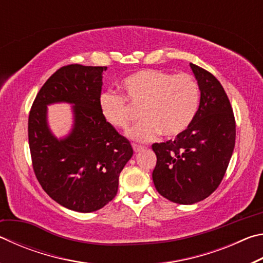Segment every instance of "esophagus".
<instances>
[{
	"mask_svg": "<svg viewBox=\"0 0 263 263\" xmlns=\"http://www.w3.org/2000/svg\"><path fill=\"white\" fill-rule=\"evenodd\" d=\"M132 147H133V151H135L136 153L140 152V151H142V149L145 148L144 146H141V145H137V144H132Z\"/></svg>",
	"mask_w": 263,
	"mask_h": 263,
	"instance_id": "obj_1",
	"label": "esophagus"
}]
</instances>
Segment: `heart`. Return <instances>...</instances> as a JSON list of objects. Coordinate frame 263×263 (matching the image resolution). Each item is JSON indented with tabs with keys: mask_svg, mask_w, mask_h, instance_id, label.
Masks as SVG:
<instances>
[{
	"mask_svg": "<svg viewBox=\"0 0 263 263\" xmlns=\"http://www.w3.org/2000/svg\"><path fill=\"white\" fill-rule=\"evenodd\" d=\"M123 96L106 91L99 100L104 121L126 130L140 109L141 121L127 132L137 141H148L159 133L167 138L181 135L194 121L199 105V86L189 74L141 69L121 83Z\"/></svg>",
	"mask_w": 263,
	"mask_h": 263,
	"instance_id": "b5f03b06",
	"label": "heart"
}]
</instances>
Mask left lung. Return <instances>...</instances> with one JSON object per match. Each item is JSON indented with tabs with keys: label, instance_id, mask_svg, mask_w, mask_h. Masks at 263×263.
Returning a JSON list of instances; mask_svg holds the SVG:
<instances>
[{
	"label": "left lung",
	"instance_id": "1",
	"mask_svg": "<svg viewBox=\"0 0 263 263\" xmlns=\"http://www.w3.org/2000/svg\"><path fill=\"white\" fill-rule=\"evenodd\" d=\"M201 102L194 121L174 140L155 142L153 182L158 193L179 204L203 201L224 177L235 144L232 106L220 82L197 65Z\"/></svg>",
	"mask_w": 263,
	"mask_h": 263
}]
</instances>
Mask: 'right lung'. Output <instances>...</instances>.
Masks as SVG:
<instances>
[{"mask_svg": "<svg viewBox=\"0 0 263 263\" xmlns=\"http://www.w3.org/2000/svg\"><path fill=\"white\" fill-rule=\"evenodd\" d=\"M101 66L68 65L52 74L29 114V146L34 175L60 205L78 212L100 210L118 190L119 174L133 154L126 138L104 121L99 100ZM74 104L71 135L58 141L48 130L46 105Z\"/></svg>", "mask_w": 263, "mask_h": 263, "instance_id": "obj_1", "label": "right lung"}]
</instances>
